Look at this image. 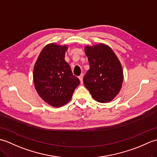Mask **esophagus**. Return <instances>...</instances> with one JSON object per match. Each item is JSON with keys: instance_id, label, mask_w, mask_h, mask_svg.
Wrapping results in <instances>:
<instances>
[{"instance_id": "1", "label": "esophagus", "mask_w": 157, "mask_h": 157, "mask_svg": "<svg viewBox=\"0 0 157 157\" xmlns=\"http://www.w3.org/2000/svg\"><path fill=\"white\" fill-rule=\"evenodd\" d=\"M83 77H84V74H82V73L79 76V80H80V82L82 83V84L83 83Z\"/></svg>"}]
</instances>
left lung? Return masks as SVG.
I'll return each instance as SVG.
<instances>
[{
    "instance_id": "1",
    "label": "left lung",
    "mask_w": 157,
    "mask_h": 157,
    "mask_svg": "<svg viewBox=\"0 0 157 157\" xmlns=\"http://www.w3.org/2000/svg\"><path fill=\"white\" fill-rule=\"evenodd\" d=\"M90 69L84 77L85 86L99 102H110L119 94L123 83L121 63L112 49L104 44L86 46Z\"/></svg>"
}]
</instances>
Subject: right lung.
I'll return each instance as SVG.
<instances>
[{
	"label": "right lung",
	"instance_id": "1",
	"mask_svg": "<svg viewBox=\"0 0 157 157\" xmlns=\"http://www.w3.org/2000/svg\"><path fill=\"white\" fill-rule=\"evenodd\" d=\"M67 46L46 45L34 67V82L40 96L50 105L60 107L71 100L79 79L65 61Z\"/></svg>",
	"mask_w": 157,
	"mask_h": 157
}]
</instances>
